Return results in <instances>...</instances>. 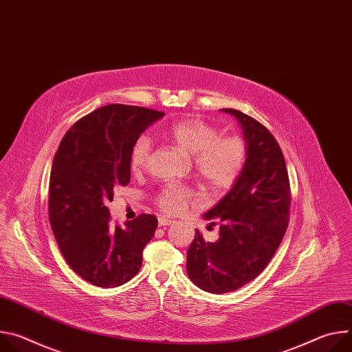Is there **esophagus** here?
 <instances>
[{
    "instance_id": "1",
    "label": "esophagus",
    "mask_w": 352,
    "mask_h": 352,
    "mask_svg": "<svg viewBox=\"0 0 352 352\" xmlns=\"http://www.w3.org/2000/svg\"><path fill=\"white\" fill-rule=\"evenodd\" d=\"M174 221L171 220V219H167V217H164V216H160L159 217V226L160 227H167V226H171Z\"/></svg>"
}]
</instances>
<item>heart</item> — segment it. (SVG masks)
Instances as JSON below:
<instances>
[{
    "label": "heart",
    "mask_w": 352,
    "mask_h": 352,
    "mask_svg": "<svg viewBox=\"0 0 352 352\" xmlns=\"http://www.w3.org/2000/svg\"><path fill=\"white\" fill-rule=\"evenodd\" d=\"M168 136L186 153L193 155V168L197 178L212 192H224L238 179L246 160V143L239 135L220 136L213 124L200 118H185L167 129ZM152 153V140L140 136L132 146L129 167L132 173H142ZM195 193L185 185L166 184L156 196V205L166 214L182 213Z\"/></svg>",
    "instance_id": "1"
}]
</instances>
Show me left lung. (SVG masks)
<instances>
[{
	"label": "left lung",
	"mask_w": 352,
	"mask_h": 352,
	"mask_svg": "<svg viewBox=\"0 0 352 352\" xmlns=\"http://www.w3.org/2000/svg\"><path fill=\"white\" fill-rule=\"evenodd\" d=\"M246 142L245 166L205 219L219 223L220 238L205 242L196 230L188 249L186 273L208 292L224 294L256 278L274 256L288 227L291 188L285 160L272 132L234 109Z\"/></svg>",
	"instance_id": "obj_1"
}]
</instances>
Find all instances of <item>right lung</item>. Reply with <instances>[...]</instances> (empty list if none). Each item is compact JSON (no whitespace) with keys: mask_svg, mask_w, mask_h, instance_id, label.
<instances>
[{"mask_svg":"<svg viewBox=\"0 0 352 352\" xmlns=\"http://www.w3.org/2000/svg\"><path fill=\"white\" fill-rule=\"evenodd\" d=\"M164 113L126 104L100 107L64 135L50 174L48 219L71 269L93 285L113 288L133 278L157 219L139 214L111 223L106 204L131 179L133 143Z\"/></svg>","mask_w":352,"mask_h":352,"instance_id":"right-lung-1","label":"right lung"}]
</instances>
